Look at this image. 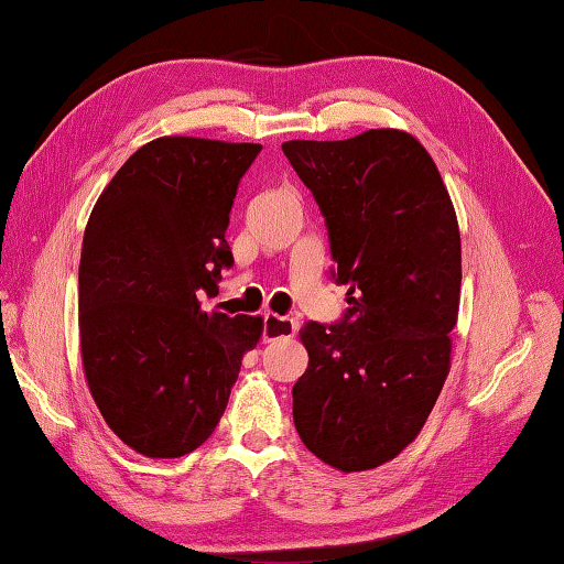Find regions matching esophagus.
Returning a JSON list of instances; mask_svg holds the SVG:
<instances>
[{
	"mask_svg": "<svg viewBox=\"0 0 564 564\" xmlns=\"http://www.w3.org/2000/svg\"><path fill=\"white\" fill-rule=\"evenodd\" d=\"M296 318L290 316H278V314H268L264 316V326H262V341H278V338H292L296 334Z\"/></svg>",
	"mask_w": 564,
	"mask_h": 564,
	"instance_id": "34e87169",
	"label": "esophagus"
}]
</instances>
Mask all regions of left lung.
<instances>
[{
  "label": "left lung",
  "instance_id": "1",
  "mask_svg": "<svg viewBox=\"0 0 564 564\" xmlns=\"http://www.w3.org/2000/svg\"><path fill=\"white\" fill-rule=\"evenodd\" d=\"M328 228L338 324L310 322L294 427L338 471L386 464L417 437L449 373L462 292L459 223L427 150L402 130L282 144Z\"/></svg>",
  "mask_w": 564,
  "mask_h": 564
}]
</instances>
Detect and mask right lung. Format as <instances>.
<instances>
[{"instance_id":"right-lung-1","label":"right lung","mask_w":564,"mask_h":564,"mask_svg":"<svg viewBox=\"0 0 564 564\" xmlns=\"http://www.w3.org/2000/svg\"><path fill=\"white\" fill-rule=\"evenodd\" d=\"M260 144L159 137L95 204L83 236V370L102 420L150 459L198 449L226 412L260 316L204 312L230 268V208Z\"/></svg>"}]
</instances>
